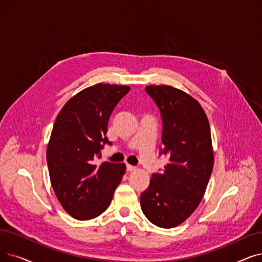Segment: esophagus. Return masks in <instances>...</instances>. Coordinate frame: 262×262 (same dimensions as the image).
<instances>
[{"instance_id":"34e87169","label":"esophagus","mask_w":262,"mask_h":262,"mask_svg":"<svg viewBox=\"0 0 262 262\" xmlns=\"http://www.w3.org/2000/svg\"><path fill=\"white\" fill-rule=\"evenodd\" d=\"M136 169V167L135 166H132V165H126V170L127 171H134V170Z\"/></svg>"}]
</instances>
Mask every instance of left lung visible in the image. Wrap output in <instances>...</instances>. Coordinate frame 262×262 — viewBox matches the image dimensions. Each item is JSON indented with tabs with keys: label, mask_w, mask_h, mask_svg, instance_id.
<instances>
[{
	"label": "left lung",
	"mask_w": 262,
	"mask_h": 262,
	"mask_svg": "<svg viewBox=\"0 0 262 262\" xmlns=\"http://www.w3.org/2000/svg\"><path fill=\"white\" fill-rule=\"evenodd\" d=\"M161 112L163 130L159 155L169 163L154 172L140 196L143 214L152 224L171 228L194 212L206 192L214 157L208 118L196 99L170 85H149Z\"/></svg>",
	"instance_id": "8db88e82"
}]
</instances>
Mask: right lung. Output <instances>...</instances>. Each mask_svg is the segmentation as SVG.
<instances>
[{
  "mask_svg": "<svg viewBox=\"0 0 262 262\" xmlns=\"http://www.w3.org/2000/svg\"><path fill=\"white\" fill-rule=\"evenodd\" d=\"M130 88L98 83L67 101L56 118L47 147L52 188L64 210L88 221L110 206L125 172L124 164L94 165L107 138V124L113 109Z\"/></svg>",
  "mask_w": 262,
  "mask_h": 262,
  "instance_id": "add662e5",
  "label": "right lung"
}]
</instances>
